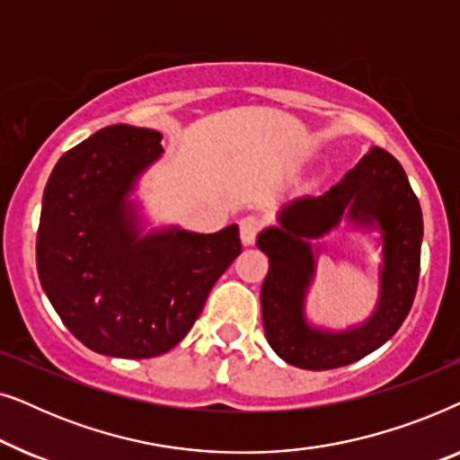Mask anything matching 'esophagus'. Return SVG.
I'll return each mask as SVG.
<instances>
[{
	"instance_id": "1",
	"label": "esophagus",
	"mask_w": 460,
	"mask_h": 460,
	"mask_svg": "<svg viewBox=\"0 0 460 460\" xmlns=\"http://www.w3.org/2000/svg\"><path fill=\"white\" fill-rule=\"evenodd\" d=\"M238 228H241L243 244L249 247V244H255L257 234H260L263 228V222L257 216H244L241 222H238Z\"/></svg>"
}]
</instances>
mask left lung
I'll return each instance as SVG.
<instances>
[{
    "instance_id": "obj_1",
    "label": "left lung",
    "mask_w": 460,
    "mask_h": 460,
    "mask_svg": "<svg viewBox=\"0 0 460 460\" xmlns=\"http://www.w3.org/2000/svg\"><path fill=\"white\" fill-rule=\"evenodd\" d=\"M350 221L380 224L384 232L382 293L377 312L345 333L312 330L303 297L315 271L312 237ZM423 213L404 169L387 150L373 148L323 197L293 200L280 213V228L263 230L257 247L270 270L261 285V318L268 343L282 360L305 370H329L360 360L395 335L411 312L420 272Z\"/></svg>"
}]
</instances>
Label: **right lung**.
Listing matches in <instances>:
<instances>
[{
	"label": "right lung",
	"mask_w": 460,
	"mask_h": 460,
	"mask_svg": "<svg viewBox=\"0 0 460 460\" xmlns=\"http://www.w3.org/2000/svg\"><path fill=\"white\" fill-rule=\"evenodd\" d=\"M161 137L109 125L62 155L43 190L37 274L66 329L98 354L153 358L178 345L243 249L236 224L137 236L128 194Z\"/></svg>",
	"instance_id": "right-lung-1"
}]
</instances>
